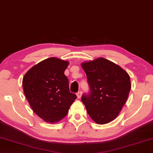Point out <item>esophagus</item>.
<instances>
[{
	"instance_id": "esophagus-1",
	"label": "esophagus",
	"mask_w": 153,
	"mask_h": 153,
	"mask_svg": "<svg viewBox=\"0 0 153 153\" xmlns=\"http://www.w3.org/2000/svg\"><path fill=\"white\" fill-rule=\"evenodd\" d=\"M82 91H78L76 94V95H77V97L79 99L81 97H82Z\"/></svg>"
}]
</instances>
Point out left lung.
<instances>
[{"label":"left lung","instance_id":"obj_1","mask_svg":"<svg viewBox=\"0 0 153 153\" xmlns=\"http://www.w3.org/2000/svg\"><path fill=\"white\" fill-rule=\"evenodd\" d=\"M90 88L82 101L97 124L114 120L126 103L131 88L130 76L119 65L103 58L82 63Z\"/></svg>","mask_w":153,"mask_h":153}]
</instances>
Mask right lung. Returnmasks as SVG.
<instances>
[{"label": "right lung", "mask_w": 153, "mask_h": 153, "mask_svg": "<svg viewBox=\"0 0 153 153\" xmlns=\"http://www.w3.org/2000/svg\"><path fill=\"white\" fill-rule=\"evenodd\" d=\"M68 65V61L52 57L34 65L23 77L26 98L33 111L45 122L62 120L76 100L64 74Z\"/></svg>", "instance_id": "add662e5"}]
</instances>
